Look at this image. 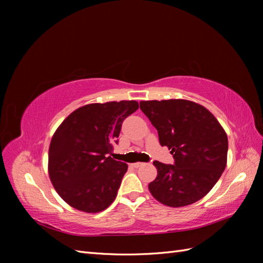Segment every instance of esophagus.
I'll return each instance as SVG.
<instances>
[{
    "instance_id": "esophagus-1",
    "label": "esophagus",
    "mask_w": 263,
    "mask_h": 263,
    "mask_svg": "<svg viewBox=\"0 0 263 263\" xmlns=\"http://www.w3.org/2000/svg\"><path fill=\"white\" fill-rule=\"evenodd\" d=\"M142 164H144L142 162H135V163H133L132 165L134 166V168H139V166H141Z\"/></svg>"
}]
</instances>
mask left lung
<instances>
[{"label":"left lung","mask_w":263,"mask_h":263,"mask_svg":"<svg viewBox=\"0 0 263 263\" xmlns=\"http://www.w3.org/2000/svg\"><path fill=\"white\" fill-rule=\"evenodd\" d=\"M140 109L158 130L174 163L154 161L157 178L149 191L157 201L181 208L201 200L216 184L227 163L224 128L204 106L186 100L141 101Z\"/></svg>","instance_id":"obj_1"}]
</instances>
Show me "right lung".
Masks as SVG:
<instances>
[{
    "mask_svg": "<svg viewBox=\"0 0 263 263\" xmlns=\"http://www.w3.org/2000/svg\"><path fill=\"white\" fill-rule=\"evenodd\" d=\"M136 101L94 103L76 109L53 134L48 171L54 190L72 208L99 213L112 204L127 171L112 155L122 124Z\"/></svg>",
    "mask_w": 263,
    "mask_h": 263,
    "instance_id": "right-lung-1",
    "label": "right lung"
}]
</instances>
